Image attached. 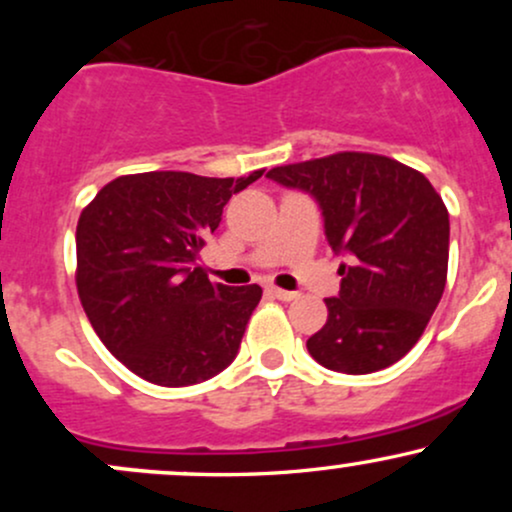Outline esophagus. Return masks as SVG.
<instances>
[{
    "mask_svg": "<svg viewBox=\"0 0 512 512\" xmlns=\"http://www.w3.org/2000/svg\"><path fill=\"white\" fill-rule=\"evenodd\" d=\"M267 291L272 293L274 298H279V301H293V298H298V293L284 291V289H279V286H267Z\"/></svg>",
    "mask_w": 512,
    "mask_h": 512,
    "instance_id": "esophagus-1",
    "label": "esophagus"
}]
</instances>
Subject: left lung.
Segmentation results:
<instances>
[{
	"label": "left lung",
	"mask_w": 512,
	"mask_h": 512,
	"mask_svg": "<svg viewBox=\"0 0 512 512\" xmlns=\"http://www.w3.org/2000/svg\"><path fill=\"white\" fill-rule=\"evenodd\" d=\"M267 178L320 204L342 286L308 339L320 366L366 375L419 342L448 279L450 219L424 173L395 158L342 151L276 166Z\"/></svg>",
	"instance_id": "obj_1"
}]
</instances>
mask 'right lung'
Returning <instances> with one entry per match:
<instances>
[{"label":"right lung","instance_id":"obj_1","mask_svg":"<svg viewBox=\"0 0 512 512\" xmlns=\"http://www.w3.org/2000/svg\"><path fill=\"white\" fill-rule=\"evenodd\" d=\"M262 173L122 175L81 211L76 291L101 342L139 378L195 385L236 358L262 289L211 284L197 257L228 199Z\"/></svg>","mask_w":512,"mask_h":512}]
</instances>
